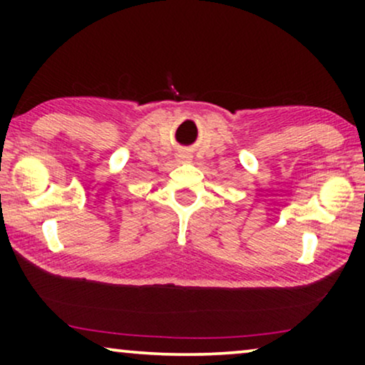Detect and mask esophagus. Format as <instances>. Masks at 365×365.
<instances>
[{"label":"esophagus","instance_id":"obj_1","mask_svg":"<svg viewBox=\"0 0 365 365\" xmlns=\"http://www.w3.org/2000/svg\"><path fill=\"white\" fill-rule=\"evenodd\" d=\"M186 158H187V156H184V158H182V159H186Z\"/></svg>","mask_w":365,"mask_h":365}]
</instances>
